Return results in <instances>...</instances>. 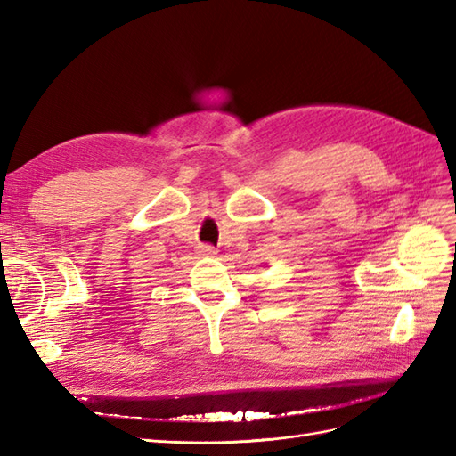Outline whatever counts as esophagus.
Listing matches in <instances>:
<instances>
[{"label":"esophagus","instance_id":"1","mask_svg":"<svg viewBox=\"0 0 456 456\" xmlns=\"http://www.w3.org/2000/svg\"><path fill=\"white\" fill-rule=\"evenodd\" d=\"M200 253L207 255V256H215L216 249H215L213 245H209V243H203V245H200Z\"/></svg>","mask_w":456,"mask_h":456}]
</instances>
